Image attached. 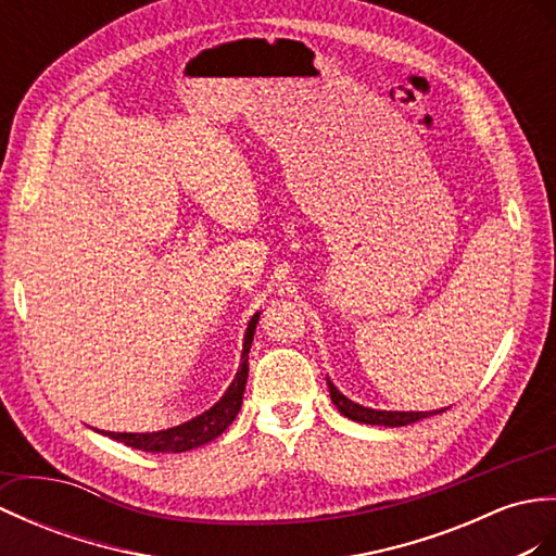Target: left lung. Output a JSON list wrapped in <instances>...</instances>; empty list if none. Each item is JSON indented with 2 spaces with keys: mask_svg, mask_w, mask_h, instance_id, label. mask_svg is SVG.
Wrapping results in <instances>:
<instances>
[{
  "mask_svg": "<svg viewBox=\"0 0 556 556\" xmlns=\"http://www.w3.org/2000/svg\"><path fill=\"white\" fill-rule=\"evenodd\" d=\"M328 390H330V400L332 404L338 406L342 416L352 418V421H359V424H368V426H390V428H397V426H409L421 421V418H428L433 414L440 412H376V409H366L362 404H354L352 400L344 397V394L332 386L328 380Z\"/></svg>",
  "mask_w": 556,
  "mask_h": 556,
  "instance_id": "left-lung-1",
  "label": "left lung"
}]
</instances>
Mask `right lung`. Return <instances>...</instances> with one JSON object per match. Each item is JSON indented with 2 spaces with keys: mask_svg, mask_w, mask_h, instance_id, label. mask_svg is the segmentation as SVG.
Here are the masks:
<instances>
[{
  "mask_svg": "<svg viewBox=\"0 0 556 556\" xmlns=\"http://www.w3.org/2000/svg\"><path fill=\"white\" fill-rule=\"evenodd\" d=\"M256 320H258V314H254L250 326H247L240 371L236 374V380L230 382V388L226 390L224 397H220L212 406V409L204 412L202 416L192 418V421H188V424L168 428V430H159V433H106V435L123 442V445H128L132 450L162 452V454L164 452H188L192 447H200V445H206V442L216 440L232 421H236V416L242 406V392L247 386V374H250V368H247V354H250V348H252Z\"/></svg>",
  "mask_w": 556,
  "mask_h": 556,
  "instance_id": "1",
  "label": "right lung"
}]
</instances>
